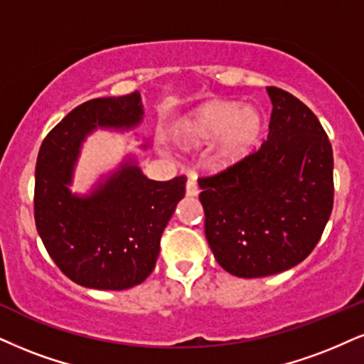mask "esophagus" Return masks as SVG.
I'll return each mask as SVG.
<instances>
[{
  "instance_id": "1",
  "label": "esophagus",
  "mask_w": 364,
  "mask_h": 364,
  "mask_svg": "<svg viewBox=\"0 0 364 364\" xmlns=\"http://www.w3.org/2000/svg\"><path fill=\"white\" fill-rule=\"evenodd\" d=\"M186 192H187V196H191V197H196L197 194H199L200 189H199V186H197L196 178H189V181H187Z\"/></svg>"
}]
</instances>
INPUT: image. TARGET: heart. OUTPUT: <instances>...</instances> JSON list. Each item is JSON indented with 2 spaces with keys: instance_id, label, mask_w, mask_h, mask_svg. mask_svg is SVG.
I'll return each instance as SVG.
<instances>
[{
  "instance_id": "heart-1",
  "label": "heart",
  "mask_w": 364,
  "mask_h": 364,
  "mask_svg": "<svg viewBox=\"0 0 364 364\" xmlns=\"http://www.w3.org/2000/svg\"><path fill=\"white\" fill-rule=\"evenodd\" d=\"M262 127V116L255 107L213 102L182 116L175 123L172 136L175 143L186 148L216 140V160L230 165L243 159L253 148Z\"/></svg>"
}]
</instances>
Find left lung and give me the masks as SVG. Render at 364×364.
Segmentation results:
<instances>
[{"label":"left lung","mask_w":364,"mask_h":364,"mask_svg":"<svg viewBox=\"0 0 364 364\" xmlns=\"http://www.w3.org/2000/svg\"><path fill=\"white\" fill-rule=\"evenodd\" d=\"M270 132L258 151L199 178L204 230L231 275L259 278L304 262L319 243L334 203L333 146L309 107L267 87Z\"/></svg>","instance_id":"1"}]
</instances>
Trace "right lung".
Here are the masks:
<instances>
[{
    "instance_id": "add662e5",
    "label": "right lung",
    "mask_w": 364,
    "mask_h": 364,
    "mask_svg": "<svg viewBox=\"0 0 364 364\" xmlns=\"http://www.w3.org/2000/svg\"><path fill=\"white\" fill-rule=\"evenodd\" d=\"M141 119L138 91L97 97L70 111L40 146L33 199L37 231L62 273L87 289L124 290L146 280L159 258L161 232L186 194V177L151 181L129 155L89 194L70 191L89 134L129 132Z\"/></svg>"
}]
</instances>
